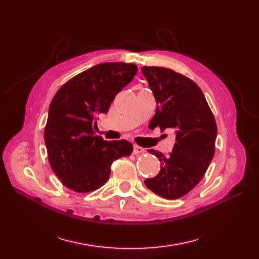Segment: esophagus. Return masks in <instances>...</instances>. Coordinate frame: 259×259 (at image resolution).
<instances>
[{
  "label": "esophagus",
  "mask_w": 259,
  "mask_h": 259,
  "mask_svg": "<svg viewBox=\"0 0 259 259\" xmlns=\"http://www.w3.org/2000/svg\"><path fill=\"white\" fill-rule=\"evenodd\" d=\"M145 152V149L139 147L137 145H134V148H133V154H140V153H144Z\"/></svg>",
  "instance_id": "esophagus-1"
}]
</instances>
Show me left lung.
<instances>
[{"label":"left lung","instance_id":"8db88e82","mask_svg":"<svg viewBox=\"0 0 259 259\" xmlns=\"http://www.w3.org/2000/svg\"><path fill=\"white\" fill-rule=\"evenodd\" d=\"M153 92L155 114L150 123L176 133L173 152L164 156L149 149L161 162L158 176L145 184L152 192L168 200L184 197L197 186L215 153L217 125L199 86L189 77L163 67H143Z\"/></svg>","mask_w":259,"mask_h":259}]
</instances>
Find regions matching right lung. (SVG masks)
<instances>
[{"instance_id": "1", "label": "right lung", "mask_w": 259, "mask_h": 259, "mask_svg": "<svg viewBox=\"0 0 259 259\" xmlns=\"http://www.w3.org/2000/svg\"><path fill=\"white\" fill-rule=\"evenodd\" d=\"M137 69L125 62L99 64L73 76L55 94L44 139L51 166L69 189L80 193L98 189L109 179L112 162L132 153L131 143L107 142L96 135L94 125Z\"/></svg>"}]
</instances>
